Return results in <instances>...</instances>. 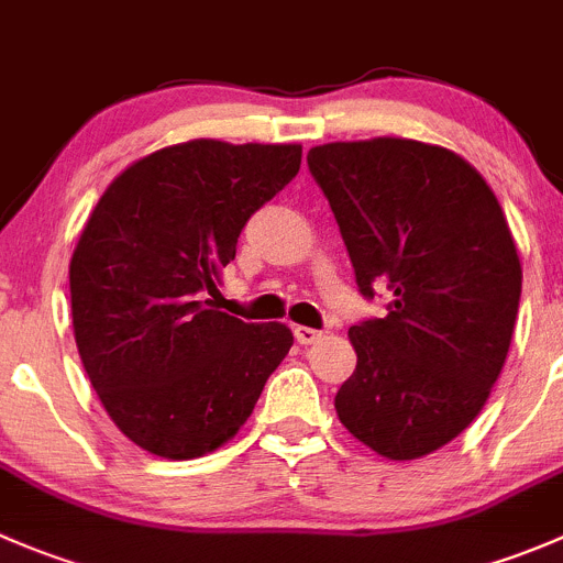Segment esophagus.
<instances>
[{"mask_svg": "<svg viewBox=\"0 0 563 563\" xmlns=\"http://www.w3.org/2000/svg\"><path fill=\"white\" fill-rule=\"evenodd\" d=\"M294 335H297L299 343H305V346H310V343H316L321 338V330H313V327H302L297 324L294 327Z\"/></svg>", "mask_w": 563, "mask_h": 563, "instance_id": "34e87169", "label": "esophagus"}]
</instances>
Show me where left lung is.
Returning a JSON list of instances; mask_svg holds the SVG:
<instances>
[{
    "instance_id": "8db88e82",
    "label": "left lung",
    "mask_w": 563,
    "mask_h": 563,
    "mask_svg": "<svg viewBox=\"0 0 563 563\" xmlns=\"http://www.w3.org/2000/svg\"><path fill=\"white\" fill-rule=\"evenodd\" d=\"M308 167L360 294L393 291L385 319L349 330L338 418L387 460L432 454L476 420L509 354L522 269L504 209L476 167L418 140L316 145Z\"/></svg>"
}]
</instances>
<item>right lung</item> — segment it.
<instances>
[{
  "label": "right lung",
  "instance_id": "add662e5",
  "mask_svg": "<svg viewBox=\"0 0 563 563\" xmlns=\"http://www.w3.org/2000/svg\"><path fill=\"white\" fill-rule=\"evenodd\" d=\"M299 162L302 145L192 140L125 167L92 209L70 258L76 346L114 427L148 454L228 443L291 349L286 324H247L209 297Z\"/></svg>",
  "mask_w": 563,
  "mask_h": 563
}]
</instances>
